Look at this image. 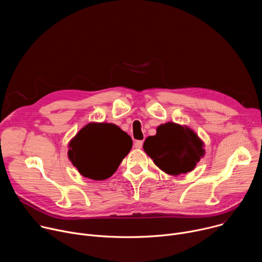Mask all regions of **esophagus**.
I'll return each mask as SVG.
<instances>
[{
	"mask_svg": "<svg viewBox=\"0 0 262 262\" xmlns=\"http://www.w3.org/2000/svg\"><path fill=\"white\" fill-rule=\"evenodd\" d=\"M142 146H143V141H136L135 142V148H137V149H141L142 148Z\"/></svg>",
	"mask_w": 262,
	"mask_h": 262,
	"instance_id": "34e87169",
	"label": "esophagus"
}]
</instances>
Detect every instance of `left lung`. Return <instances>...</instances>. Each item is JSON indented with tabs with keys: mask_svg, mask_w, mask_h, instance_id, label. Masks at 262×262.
<instances>
[{
	"mask_svg": "<svg viewBox=\"0 0 262 262\" xmlns=\"http://www.w3.org/2000/svg\"><path fill=\"white\" fill-rule=\"evenodd\" d=\"M144 151L165 173L178 176L191 172L204 157L203 141L186 125L161 124L155 136L146 138Z\"/></svg>",
	"mask_w": 262,
	"mask_h": 262,
	"instance_id": "obj_1",
	"label": "left lung"
}]
</instances>
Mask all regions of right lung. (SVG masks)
<instances>
[{
  "mask_svg": "<svg viewBox=\"0 0 262 262\" xmlns=\"http://www.w3.org/2000/svg\"><path fill=\"white\" fill-rule=\"evenodd\" d=\"M132 146V138L119 126L90 122L70 140L67 155L81 175L104 180L115 173Z\"/></svg>",
  "mask_w": 262,
  "mask_h": 262,
  "instance_id": "right-lung-1",
  "label": "right lung"
}]
</instances>
